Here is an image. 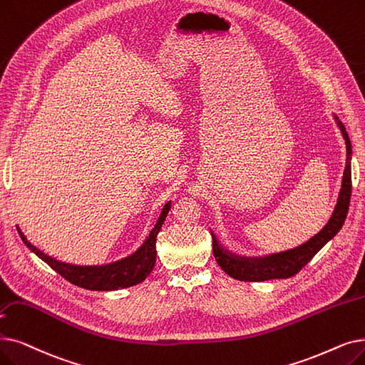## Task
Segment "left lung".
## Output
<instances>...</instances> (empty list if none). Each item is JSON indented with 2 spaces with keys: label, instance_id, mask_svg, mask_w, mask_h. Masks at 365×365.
I'll list each match as a JSON object with an SVG mask.
<instances>
[{
  "label": "left lung",
  "instance_id": "left-lung-1",
  "mask_svg": "<svg viewBox=\"0 0 365 365\" xmlns=\"http://www.w3.org/2000/svg\"><path fill=\"white\" fill-rule=\"evenodd\" d=\"M336 120L340 126V131L346 140V168L343 174V183L340 189L339 201L336 205V210L332 213L328 224L324 230L316 234L313 239L307 243L301 245L297 249L276 253V255L267 257V258H242L232 255L231 252L222 247L216 239V235L212 232L213 239V255L216 262L220 265L228 276L232 279L242 280V282H264L270 279H288L297 274L301 268H303L314 255L318 253L327 242H329L334 237L344 224V219L349 210L351 195H352V173H351V155L352 146L349 135L346 133L344 125L336 116Z\"/></svg>",
  "mask_w": 365,
  "mask_h": 365
}]
</instances>
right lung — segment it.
I'll use <instances>...</instances> for the list:
<instances>
[{
  "label": "right lung",
  "instance_id": "obj_1",
  "mask_svg": "<svg viewBox=\"0 0 365 365\" xmlns=\"http://www.w3.org/2000/svg\"><path fill=\"white\" fill-rule=\"evenodd\" d=\"M170 202L165 204V207L158 219L155 228L149 234L148 240L141 246L134 255L130 258H125L122 261L108 264V265H73L61 262L49 255H46L40 249L31 245L24 232L18 227V232L21 235L22 242L28 246L29 250H33L38 258H41L47 265L68 280L70 283L76 284L91 291H116L120 288L134 287L137 283L143 282L155 267L156 261V235L160 232L167 213L170 210Z\"/></svg>",
  "mask_w": 365,
  "mask_h": 365
}]
</instances>
